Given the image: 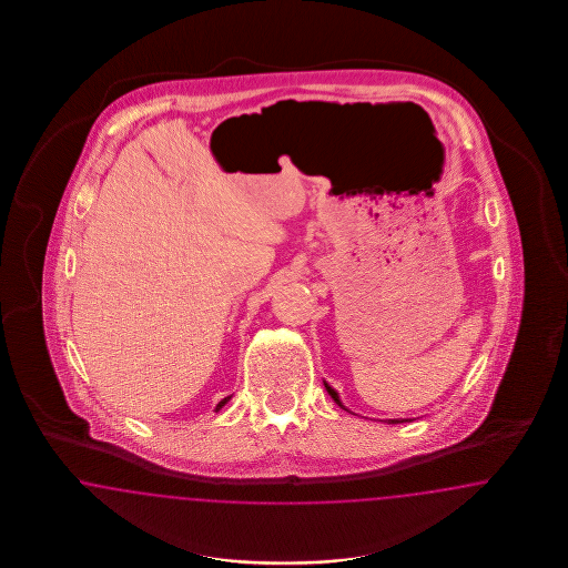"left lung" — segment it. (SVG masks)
<instances>
[{
    "label": "left lung",
    "mask_w": 568,
    "mask_h": 568,
    "mask_svg": "<svg viewBox=\"0 0 568 568\" xmlns=\"http://www.w3.org/2000/svg\"><path fill=\"white\" fill-rule=\"evenodd\" d=\"M325 387H327L328 396L333 397V399L344 408V404H342V399L337 396V392H335L333 387H328L327 383H325ZM396 423H404V420H399V418H392V420H389V425H396Z\"/></svg>",
    "instance_id": "8db88e82"
}]
</instances>
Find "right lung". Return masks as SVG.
Listing matches in <instances>:
<instances>
[{"instance_id":"1","label":"right lung","mask_w":568,"mask_h":568,"mask_svg":"<svg viewBox=\"0 0 568 568\" xmlns=\"http://www.w3.org/2000/svg\"><path fill=\"white\" fill-rule=\"evenodd\" d=\"M229 399H231V396L224 397V399H221V402H219V404H216V413H219V410H221V408H223L224 404H226V402H229Z\"/></svg>"}]
</instances>
